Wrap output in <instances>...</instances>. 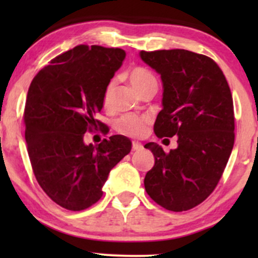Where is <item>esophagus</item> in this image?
I'll list each match as a JSON object with an SVG mask.
<instances>
[{"instance_id":"34e87169","label":"esophagus","mask_w":258,"mask_h":258,"mask_svg":"<svg viewBox=\"0 0 258 258\" xmlns=\"http://www.w3.org/2000/svg\"><path fill=\"white\" fill-rule=\"evenodd\" d=\"M143 146H142L141 143H138V142H132V150L133 152H136V150H141Z\"/></svg>"}]
</instances>
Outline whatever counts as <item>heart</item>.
<instances>
[{"label":"heart","instance_id":"b5f03b06","mask_svg":"<svg viewBox=\"0 0 258 258\" xmlns=\"http://www.w3.org/2000/svg\"><path fill=\"white\" fill-rule=\"evenodd\" d=\"M128 79L131 84L135 86V88L139 93L146 96L149 92H155L158 88V81L154 74L143 67H135L130 69ZM115 85L116 81L110 80L105 85L104 92H103V105L108 108L111 104L112 96H114ZM150 117L147 115H136V114H127L121 116L119 120L115 122V128L121 135L128 136V137H142L146 135L148 126L150 123Z\"/></svg>","mask_w":258,"mask_h":258}]
</instances>
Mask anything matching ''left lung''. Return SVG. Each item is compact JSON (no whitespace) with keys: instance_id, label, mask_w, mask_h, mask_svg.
Masks as SVG:
<instances>
[{"instance_id":"left-lung-1","label":"left lung","mask_w":258,"mask_h":258,"mask_svg":"<svg viewBox=\"0 0 258 258\" xmlns=\"http://www.w3.org/2000/svg\"><path fill=\"white\" fill-rule=\"evenodd\" d=\"M161 75L162 110L154 132L158 138L177 136L176 149L166 153L147 143L155 164L148 171V195L164 209L180 212L203 203L215 190L235 138L232 92L212 58L185 49L141 52Z\"/></svg>"}]
</instances>
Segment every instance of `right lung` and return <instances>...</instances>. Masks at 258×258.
Listing matches in <instances>:
<instances>
[{
    "instance_id": "obj_1",
    "label": "right lung",
    "mask_w": 258,
    "mask_h": 258,
    "mask_svg": "<svg viewBox=\"0 0 258 258\" xmlns=\"http://www.w3.org/2000/svg\"><path fill=\"white\" fill-rule=\"evenodd\" d=\"M125 55L121 48L80 44L53 58L29 87L24 125L32 171L44 193L70 211L96 204L110 170L131 150L120 135L84 143L86 132L109 131L96 115Z\"/></svg>"
}]
</instances>
